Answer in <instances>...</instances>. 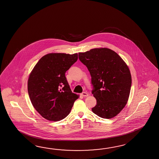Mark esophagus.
Masks as SVG:
<instances>
[{"instance_id":"esophagus-1","label":"esophagus","mask_w":159,"mask_h":159,"mask_svg":"<svg viewBox=\"0 0 159 159\" xmlns=\"http://www.w3.org/2000/svg\"><path fill=\"white\" fill-rule=\"evenodd\" d=\"M81 95L83 96V97H88V96H89L88 93L86 92L82 93Z\"/></svg>"}]
</instances>
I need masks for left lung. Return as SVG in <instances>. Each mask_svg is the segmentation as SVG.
I'll return each instance as SVG.
<instances>
[{
	"mask_svg": "<svg viewBox=\"0 0 159 159\" xmlns=\"http://www.w3.org/2000/svg\"><path fill=\"white\" fill-rule=\"evenodd\" d=\"M78 57L92 77V93L97 100L93 112L102 118L114 117L125 107L129 98L132 77L128 67L109 48H93L79 52Z\"/></svg>",
	"mask_w": 159,
	"mask_h": 159,
	"instance_id": "8db88e82",
	"label": "left lung"
}]
</instances>
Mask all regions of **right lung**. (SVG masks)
Masks as SVG:
<instances>
[{"label": "right lung", "mask_w": 159, "mask_h": 159, "mask_svg": "<svg viewBox=\"0 0 159 159\" xmlns=\"http://www.w3.org/2000/svg\"><path fill=\"white\" fill-rule=\"evenodd\" d=\"M77 59V53L48 54L39 59L30 73L27 89L31 102L46 120L58 121L65 118L79 97L72 93L65 77Z\"/></svg>", "instance_id": "obj_1"}]
</instances>
